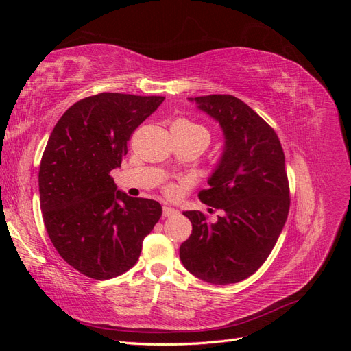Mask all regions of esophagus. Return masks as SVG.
<instances>
[{
  "label": "esophagus",
  "mask_w": 351,
  "mask_h": 351,
  "mask_svg": "<svg viewBox=\"0 0 351 351\" xmlns=\"http://www.w3.org/2000/svg\"><path fill=\"white\" fill-rule=\"evenodd\" d=\"M177 214H178V210L174 209V208H171V206H164V208H162V215H164V217H174V215H177Z\"/></svg>",
  "instance_id": "obj_1"
}]
</instances>
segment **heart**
<instances>
[{"instance_id": "heart-1", "label": "heart", "mask_w": 351, "mask_h": 351, "mask_svg": "<svg viewBox=\"0 0 351 351\" xmlns=\"http://www.w3.org/2000/svg\"><path fill=\"white\" fill-rule=\"evenodd\" d=\"M171 129L173 130H178V132H183V133H190V134H202V136H205V137H208V139H209V133H208V130L205 129V127L197 124V123L190 121V120H177L173 124ZM167 192L169 195H173L174 193V187H168Z\"/></svg>"}]
</instances>
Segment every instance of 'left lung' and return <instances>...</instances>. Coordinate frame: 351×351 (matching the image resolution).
I'll return each instance as SVG.
<instances>
[{
    "instance_id": "obj_1",
    "label": "left lung",
    "mask_w": 351,
    "mask_h": 351,
    "mask_svg": "<svg viewBox=\"0 0 351 351\" xmlns=\"http://www.w3.org/2000/svg\"><path fill=\"white\" fill-rule=\"evenodd\" d=\"M189 101L218 121L224 133L209 189L199 193L204 204L224 215L209 222L200 210L183 212L193 230L180 246V259L190 274L209 284L239 282L267 261L289 215L284 152L272 127L232 95Z\"/></svg>"
}]
</instances>
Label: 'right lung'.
I'll list each match as a JSON object with an SVG mask.
<instances>
[{
    "label": "right lung",
    "instance_id": "right-lung-1",
    "mask_svg": "<svg viewBox=\"0 0 351 351\" xmlns=\"http://www.w3.org/2000/svg\"><path fill=\"white\" fill-rule=\"evenodd\" d=\"M164 99L93 95L71 105L49 136L39 167L42 217L60 256L89 278L129 271L162 215L156 200L117 189L111 171L121 167L132 133Z\"/></svg>",
    "mask_w": 351,
    "mask_h": 351
}]
</instances>
